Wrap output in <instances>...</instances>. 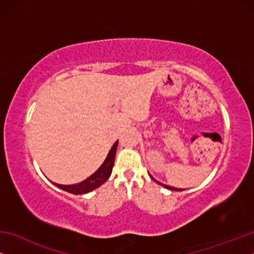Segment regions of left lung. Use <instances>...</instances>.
<instances>
[{
  "mask_svg": "<svg viewBox=\"0 0 254 254\" xmlns=\"http://www.w3.org/2000/svg\"><path fill=\"white\" fill-rule=\"evenodd\" d=\"M150 177H151V179L153 180V182H156L157 184H159V185H161V186H163L165 188H167V189H170V190H176V191H183V190H185V189H182V188H176V187H171V186H167V185H163V184H161V183H159L158 180H156L154 179L152 176H150Z\"/></svg>",
  "mask_w": 254,
  "mask_h": 254,
  "instance_id": "1",
  "label": "left lung"
}]
</instances>
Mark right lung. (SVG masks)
<instances>
[{
  "label": "right lung",
  "instance_id": "1",
  "mask_svg": "<svg viewBox=\"0 0 254 254\" xmlns=\"http://www.w3.org/2000/svg\"><path fill=\"white\" fill-rule=\"evenodd\" d=\"M118 143L119 141H117V142L113 144V147L111 148L110 152L107 154L104 162L102 163V166L92 176H89L87 179H85L81 183L75 185H60L56 183L53 184L58 188L63 189V190L68 191L74 195L87 194V192L94 190V189H96L97 187H100L101 185L104 184L106 180L110 178V176L112 174V169H113L115 160V153H117L118 149Z\"/></svg>",
  "mask_w": 254,
  "mask_h": 254
}]
</instances>
